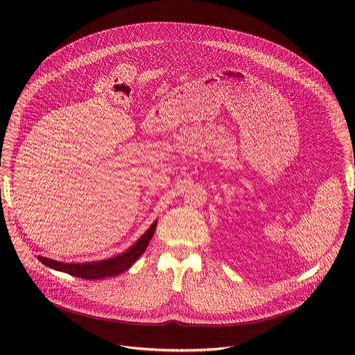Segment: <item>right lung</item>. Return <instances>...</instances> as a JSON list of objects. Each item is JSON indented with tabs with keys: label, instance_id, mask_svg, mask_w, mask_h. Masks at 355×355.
<instances>
[{
	"label": "right lung",
	"instance_id": "obj_1",
	"mask_svg": "<svg viewBox=\"0 0 355 355\" xmlns=\"http://www.w3.org/2000/svg\"><path fill=\"white\" fill-rule=\"evenodd\" d=\"M156 226H157V220L147 229V232L130 248H128L125 252H122V254L112 259L91 261V263H60L56 260H50L42 256H37V260L42 264L47 266L49 268H53L56 271H62L84 279H103L108 277H115L128 271L136 263V260L143 254L148 245V241L155 234Z\"/></svg>",
	"mask_w": 355,
	"mask_h": 355
}]
</instances>
